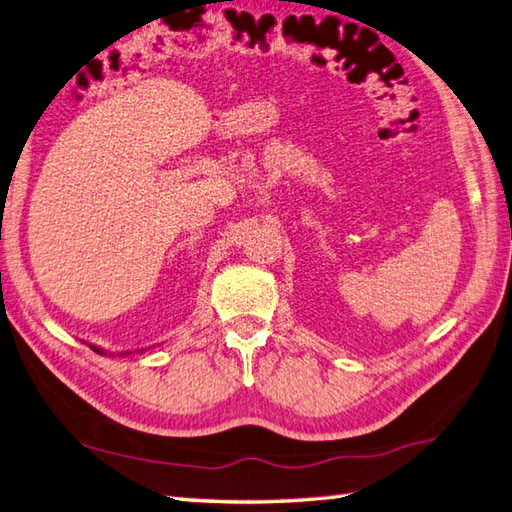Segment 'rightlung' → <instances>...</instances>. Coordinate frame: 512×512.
I'll list each match as a JSON object with an SVG mask.
<instances>
[{
	"label": "right lung",
	"instance_id": "obj_1",
	"mask_svg": "<svg viewBox=\"0 0 512 512\" xmlns=\"http://www.w3.org/2000/svg\"><path fill=\"white\" fill-rule=\"evenodd\" d=\"M90 348H93V350L97 352V355H106V352H103V348H97V346H90ZM140 352H144V350H140ZM121 355L125 357V355H131V352H121ZM121 355H119V357H121Z\"/></svg>",
	"mask_w": 512,
	"mask_h": 512
}]
</instances>
